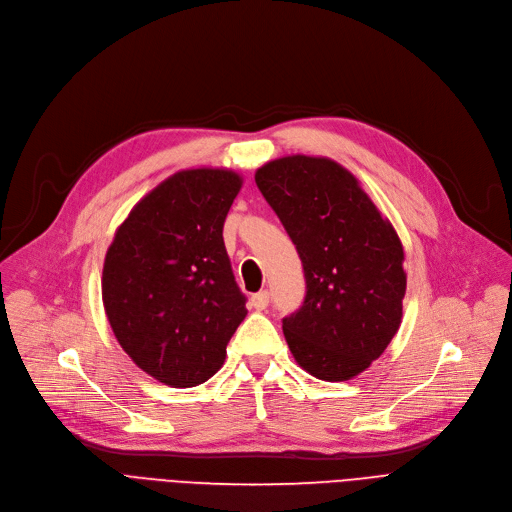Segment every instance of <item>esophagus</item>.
Wrapping results in <instances>:
<instances>
[{
  "mask_svg": "<svg viewBox=\"0 0 512 512\" xmlns=\"http://www.w3.org/2000/svg\"><path fill=\"white\" fill-rule=\"evenodd\" d=\"M267 304H269V292H267V290H261V292H257V294L251 296V306H253L255 310H265Z\"/></svg>",
  "mask_w": 512,
  "mask_h": 512,
  "instance_id": "esophagus-1",
  "label": "esophagus"
}]
</instances>
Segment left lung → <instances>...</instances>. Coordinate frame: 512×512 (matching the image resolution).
<instances>
[{"mask_svg":"<svg viewBox=\"0 0 512 512\" xmlns=\"http://www.w3.org/2000/svg\"><path fill=\"white\" fill-rule=\"evenodd\" d=\"M255 183L304 267V302L282 320L294 359L318 380L361 374L400 327L406 273L396 230L331 159H275Z\"/></svg>","mask_w":512,"mask_h":512,"instance_id":"obj_1","label":"left lung"}]
</instances>
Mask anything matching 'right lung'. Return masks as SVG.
<instances>
[{"label":"right lung","mask_w":512,"mask_h":512,"mask_svg":"<svg viewBox=\"0 0 512 512\" xmlns=\"http://www.w3.org/2000/svg\"><path fill=\"white\" fill-rule=\"evenodd\" d=\"M241 183L226 169L171 175L132 208L106 253L110 327L130 359L167 386L210 380L247 316L222 239Z\"/></svg>","instance_id":"right-lung-1"}]
</instances>
